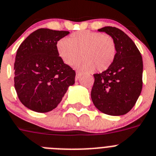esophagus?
<instances>
[{
	"label": "esophagus",
	"instance_id": "34e87169",
	"mask_svg": "<svg viewBox=\"0 0 156 156\" xmlns=\"http://www.w3.org/2000/svg\"><path fill=\"white\" fill-rule=\"evenodd\" d=\"M82 74V71H80V70H77L76 71V79H78L80 77V75Z\"/></svg>",
	"mask_w": 156,
	"mask_h": 156
}]
</instances>
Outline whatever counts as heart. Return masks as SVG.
<instances>
[{
  "label": "heart",
  "instance_id": "b5f03b06",
  "mask_svg": "<svg viewBox=\"0 0 156 156\" xmlns=\"http://www.w3.org/2000/svg\"><path fill=\"white\" fill-rule=\"evenodd\" d=\"M59 56L67 65L91 71L97 68L104 71L112 66L116 55V45L111 36L100 32L82 30L73 33L67 39H60L56 44Z\"/></svg>",
  "mask_w": 156,
  "mask_h": 156
}]
</instances>
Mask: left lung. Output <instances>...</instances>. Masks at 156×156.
Masks as SVG:
<instances>
[{
	"label": "left lung",
	"mask_w": 156,
	"mask_h": 156,
	"mask_svg": "<svg viewBox=\"0 0 156 156\" xmlns=\"http://www.w3.org/2000/svg\"><path fill=\"white\" fill-rule=\"evenodd\" d=\"M114 39L115 59L110 67L93 74L91 98L95 107L109 115H123L133 108L141 93L143 60L132 39L112 27L99 29Z\"/></svg>",
	"instance_id": "8db88e82"
}]
</instances>
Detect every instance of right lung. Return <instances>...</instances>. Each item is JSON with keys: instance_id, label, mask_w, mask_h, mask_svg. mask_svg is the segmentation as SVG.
<instances>
[{"instance_id": "obj_1", "label": "right lung", "mask_w": 156, "mask_h": 156, "mask_svg": "<svg viewBox=\"0 0 156 156\" xmlns=\"http://www.w3.org/2000/svg\"><path fill=\"white\" fill-rule=\"evenodd\" d=\"M69 33L41 28L30 34L17 50L15 89L22 104L34 112L53 110L74 84L75 71L63 63L56 50L58 41Z\"/></svg>"}]
</instances>
